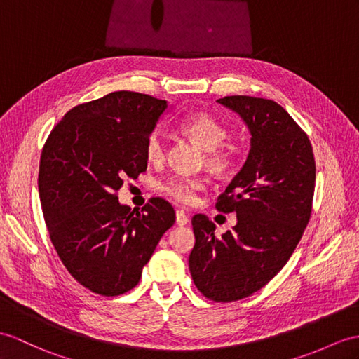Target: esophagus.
Wrapping results in <instances>:
<instances>
[{
  "label": "esophagus",
  "mask_w": 359,
  "mask_h": 359,
  "mask_svg": "<svg viewBox=\"0 0 359 359\" xmlns=\"http://www.w3.org/2000/svg\"><path fill=\"white\" fill-rule=\"evenodd\" d=\"M187 222H189V217H187L186 212H184V210L178 208V210H177V224H178V225H186Z\"/></svg>",
  "instance_id": "1"
}]
</instances>
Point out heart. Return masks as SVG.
<instances>
[{
    "label": "heart",
    "mask_w": 359,
    "mask_h": 359,
    "mask_svg": "<svg viewBox=\"0 0 359 359\" xmlns=\"http://www.w3.org/2000/svg\"><path fill=\"white\" fill-rule=\"evenodd\" d=\"M181 134L189 137L199 147L205 151L204 164L215 175H225L231 169L238 144L231 140H226L229 129L215 116L204 111L190 112L178 121ZM144 155L147 161L158 164L165 156V143L160 130H152L144 140ZM204 189V181L196 177H173L164 180L160 184V190L165 196L181 204H194L198 194Z\"/></svg>",
    "instance_id": "1"
}]
</instances>
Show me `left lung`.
<instances>
[{
    "instance_id": "left-lung-1",
    "label": "left lung",
    "mask_w": 359,
    "mask_h": 359,
    "mask_svg": "<svg viewBox=\"0 0 359 359\" xmlns=\"http://www.w3.org/2000/svg\"><path fill=\"white\" fill-rule=\"evenodd\" d=\"M216 102L245 121L251 149L216 203L219 212H234L238 224L217 238L215 224L195 215L189 268L201 294L230 303L264 287L290 260L312 213L316 158L309 137L274 100L226 95Z\"/></svg>"
}]
</instances>
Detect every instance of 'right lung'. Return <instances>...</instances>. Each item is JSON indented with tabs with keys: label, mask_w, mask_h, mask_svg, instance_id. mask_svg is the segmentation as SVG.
Returning a JSON list of instances; mask_svg holds the SVG:
<instances>
[{
	"label": "right lung",
	"mask_w": 359,
	"mask_h": 359,
	"mask_svg": "<svg viewBox=\"0 0 359 359\" xmlns=\"http://www.w3.org/2000/svg\"><path fill=\"white\" fill-rule=\"evenodd\" d=\"M165 108L147 94L109 93L69 109L42 147L38 187L51 243L74 280L94 294L135 287L175 224L163 198L138 212L117 196L125 178L146 172L144 140Z\"/></svg>",
	"instance_id": "add662e5"
}]
</instances>
